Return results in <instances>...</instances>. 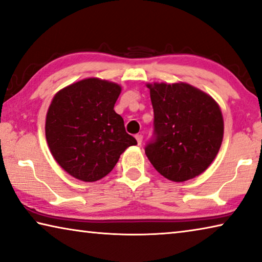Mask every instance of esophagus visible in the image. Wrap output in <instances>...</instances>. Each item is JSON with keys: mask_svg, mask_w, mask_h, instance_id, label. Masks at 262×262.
<instances>
[{"mask_svg": "<svg viewBox=\"0 0 262 262\" xmlns=\"http://www.w3.org/2000/svg\"><path fill=\"white\" fill-rule=\"evenodd\" d=\"M135 139H136V141H138V144L140 146L141 143H142V140H143V135H141V134H138L135 136Z\"/></svg>", "mask_w": 262, "mask_h": 262, "instance_id": "obj_1", "label": "esophagus"}]
</instances>
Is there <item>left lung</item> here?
Listing matches in <instances>:
<instances>
[{
  "label": "left lung",
  "mask_w": 262,
  "mask_h": 262,
  "mask_svg": "<svg viewBox=\"0 0 262 262\" xmlns=\"http://www.w3.org/2000/svg\"><path fill=\"white\" fill-rule=\"evenodd\" d=\"M150 90L155 141L146 155L162 176L185 182L210 167L221 149L224 120L218 102L186 82H154Z\"/></svg>",
  "instance_id": "left-lung-1"
}]
</instances>
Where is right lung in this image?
Segmentation results:
<instances>
[{
    "label": "right lung",
    "mask_w": 262,
    "mask_h": 262,
    "mask_svg": "<svg viewBox=\"0 0 262 262\" xmlns=\"http://www.w3.org/2000/svg\"><path fill=\"white\" fill-rule=\"evenodd\" d=\"M121 90L105 79L86 78L58 91L50 103L45 119L49 149L79 181L101 180L128 147L138 144L114 111Z\"/></svg>",
    "instance_id": "add662e5"
}]
</instances>
